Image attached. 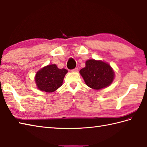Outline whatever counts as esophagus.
<instances>
[{"label": "esophagus", "mask_w": 147, "mask_h": 147, "mask_svg": "<svg viewBox=\"0 0 147 147\" xmlns=\"http://www.w3.org/2000/svg\"><path fill=\"white\" fill-rule=\"evenodd\" d=\"M71 71H73V72H78V67H76V68L73 69H72Z\"/></svg>", "instance_id": "1"}]
</instances>
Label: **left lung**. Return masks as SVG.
<instances>
[{"label":"left lung","mask_w":147,"mask_h":147,"mask_svg":"<svg viewBox=\"0 0 147 147\" xmlns=\"http://www.w3.org/2000/svg\"><path fill=\"white\" fill-rule=\"evenodd\" d=\"M85 65L80 73L90 88L100 90L109 86L113 82L114 71L107 62L89 59L86 61Z\"/></svg>","instance_id":"obj_1"}]
</instances>
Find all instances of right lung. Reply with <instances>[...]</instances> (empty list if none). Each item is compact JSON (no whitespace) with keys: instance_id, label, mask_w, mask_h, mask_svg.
Instances as JSON below:
<instances>
[{"instance_id":"1","label":"right lung","mask_w":147,"mask_h":147,"mask_svg":"<svg viewBox=\"0 0 147 147\" xmlns=\"http://www.w3.org/2000/svg\"><path fill=\"white\" fill-rule=\"evenodd\" d=\"M67 70L59 69L55 64L48 65L39 70L35 80L37 88L42 92H54L61 86Z\"/></svg>"}]
</instances>
